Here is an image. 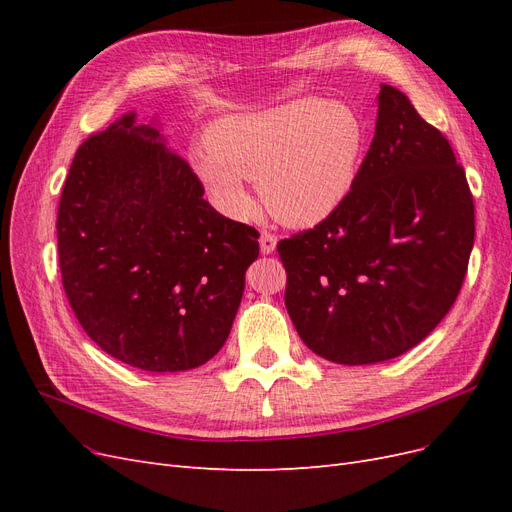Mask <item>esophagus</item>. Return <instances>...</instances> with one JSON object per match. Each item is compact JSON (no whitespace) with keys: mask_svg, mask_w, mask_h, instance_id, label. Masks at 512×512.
<instances>
[{"mask_svg":"<svg viewBox=\"0 0 512 512\" xmlns=\"http://www.w3.org/2000/svg\"><path fill=\"white\" fill-rule=\"evenodd\" d=\"M275 245H277V237L269 230H262L260 232V252L262 254H273L275 252Z\"/></svg>","mask_w":512,"mask_h":512,"instance_id":"34e87169","label":"esophagus"}]
</instances>
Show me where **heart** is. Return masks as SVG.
Listing matches in <instances>:
<instances>
[{
    "label": "heart",
    "instance_id": "b5f03b06",
    "mask_svg": "<svg viewBox=\"0 0 512 512\" xmlns=\"http://www.w3.org/2000/svg\"><path fill=\"white\" fill-rule=\"evenodd\" d=\"M207 145L192 164L228 215L252 213L243 179H256L273 218L314 226L350 194L365 151V126L348 104L307 98L224 117L209 130Z\"/></svg>",
    "mask_w": 512,
    "mask_h": 512
}]
</instances>
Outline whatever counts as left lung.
<instances>
[{
    "label": "left lung",
    "mask_w": 512,
    "mask_h": 512,
    "mask_svg": "<svg viewBox=\"0 0 512 512\" xmlns=\"http://www.w3.org/2000/svg\"><path fill=\"white\" fill-rule=\"evenodd\" d=\"M474 198L446 136L380 85L376 134L346 200L277 243L286 309L305 346L342 365L408 352L468 273Z\"/></svg>",
    "instance_id": "obj_1"
}]
</instances>
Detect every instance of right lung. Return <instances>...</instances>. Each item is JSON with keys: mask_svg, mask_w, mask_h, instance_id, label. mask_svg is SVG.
Listing matches in <instances>:
<instances>
[{"mask_svg": "<svg viewBox=\"0 0 512 512\" xmlns=\"http://www.w3.org/2000/svg\"><path fill=\"white\" fill-rule=\"evenodd\" d=\"M203 194L192 166L134 113L76 149L57 211L61 284L85 333L117 361L164 374L224 346L258 230Z\"/></svg>", "mask_w": 512, "mask_h": 512, "instance_id": "add662e5", "label": "right lung"}]
</instances>
